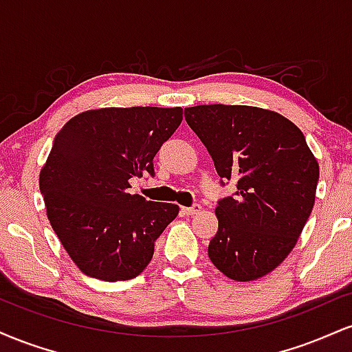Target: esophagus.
<instances>
[{"label":"esophagus","instance_id":"1","mask_svg":"<svg viewBox=\"0 0 352 352\" xmlns=\"http://www.w3.org/2000/svg\"><path fill=\"white\" fill-rule=\"evenodd\" d=\"M201 207L199 204L192 205V207H182V212L185 213V215H197V213H200Z\"/></svg>","mask_w":352,"mask_h":352}]
</instances>
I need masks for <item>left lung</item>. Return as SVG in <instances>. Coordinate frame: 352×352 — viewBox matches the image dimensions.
<instances>
[{"mask_svg":"<svg viewBox=\"0 0 352 352\" xmlns=\"http://www.w3.org/2000/svg\"><path fill=\"white\" fill-rule=\"evenodd\" d=\"M185 120L212 155L220 184H236L235 195L218 200L210 261L235 281L258 280L296 245L314 205L318 160L278 112L210 104L187 107Z\"/></svg>","mask_w":352,"mask_h":352,"instance_id":"left-lung-1","label":"left lung"}]
</instances>
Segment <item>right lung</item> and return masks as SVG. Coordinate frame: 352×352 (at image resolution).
<instances>
[{
	"label": "right lung",
	"instance_id": "obj_1",
	"mask_svg": "<svg viewBox=\"0 0 352 352\" xmlns=\"http://www.w3.org/2000/svg\"><path fill=\"white\" fill-rule=\"evenodd\" d=\"M182 107H106L72 117L39 173L52 230L84 274L132 280L179 205L132 195L131 179L153 177V157L182 122Z\"/></svg>",
	"mask_w": 352,
	"mask_h": 352
}]
</instances>
